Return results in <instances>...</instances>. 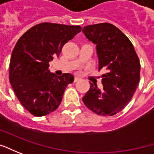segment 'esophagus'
<instances>
[{
    "label": "esophagus",
    "instance_id": "obj_1",
    "mask_svg": "<svg viewBox=\"0 0 154 154\" xmlns=\"http://www.w3.org/2000/svg\"><path fill=\"white\" fill-rule=\"evenodd\" d=\"M79 80H80V78H79V77H76L75 78H74V82H77V81H79Z\"/></svg>",
    "mask_w": 154,
    "mask_h": 154
}]
</instances>
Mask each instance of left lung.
<instances>
[{
    "label": "left lung",
    "instance_id": "obj_1",
    "mask_svg": "<svg viewBox=\"0 0 154 154\" xmlns=\"http://www.w3.org/2000/svg\"><path fill=\"white\" fill-rule=\"evenodd\" d=\"M82 32L96 44L99 70L103 88L90 82L82 101L89 110L102 116H113L128 105L140 81V64L130 39L115 25L100 23L87 25Z\"/></svg>",
    "mask_w": 154,
    "mask_h": 154
}]
</instances>
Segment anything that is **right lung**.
Here are the masks:
<instances>
[{
    "label": "right lung",
    "mask_w": 154,
    "mask_h": 154,
    "mask_svg": "<svg viewBox=\"0 0 154 154\" xmlns=\"http://www.w3.org/2000/svg\"><path fill=\"white\" fill-rule=\"evenodd\" d=\"M81 29L79 25L42 23L17 42L10 60L9 81L19 102L32 115L42 117L55 111L66 86L74 81L72 74L57 77L48 67Z\"/></svg>",
    "instance_id": "right-lung-1"
}]
</instances>
